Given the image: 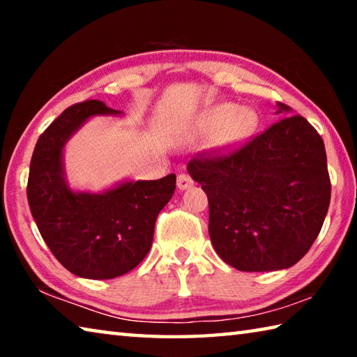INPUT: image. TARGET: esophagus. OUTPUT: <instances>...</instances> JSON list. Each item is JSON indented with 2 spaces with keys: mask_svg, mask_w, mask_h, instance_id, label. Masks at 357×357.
<instances>
[{
  "mask_svg": "<svg viewBox=\"0 0 357 357\" xmlns=\"http://www.w3.org/2000/svg\"><path fill=\"white\" fill-rule=\"evenodd\" d=\"M193 185V179L189 176V174L185 173H181L178 176V189L179 190H185L189 189V187Z\"/></svg>",
  "mask_w": 357,
  "mask_h": 357,
  "instance_id": "1",
  "label": "esophagus"
}]
</instances>
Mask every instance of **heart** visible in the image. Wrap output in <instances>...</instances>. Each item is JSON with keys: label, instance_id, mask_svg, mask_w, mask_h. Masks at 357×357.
<instances>
[{"label": "heart", "instance_id": "heart-1", "mask_svg": "<svg viewBox=\"0 0 357 357\" xmlns=\"http://www.w3.org/2000/svg\"><path fill=\"white\" fill-rule=\"evenodd\" d=\"M257 123L258 118L252 110H247V108L236 110L234 105H222L215 108L204 119V126L208 129L220 128L217 134L219 144H231L244 140L255 130Z\"/></svg>", "mask_w": 357, "mask_h": 357}]
</instances>
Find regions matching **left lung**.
<instances>
[{"label": "left lung", "instance_id": "1", "mask_svg": "<svg viewBox=\"0 0 357 357\" xmlns=\"http://www.w3.org/2000/svg\"><path fill=\"white\" fill-rule=\"evenodd\" d=\"M289 108L279 104L277 113ZM209 203V238L245 273L289 268L321 231L331 202L323 138L288 114L234 149L198 153L187 165Z\"/></svg>", "mask_w": 357, "mask_h": 357}]
</instances>
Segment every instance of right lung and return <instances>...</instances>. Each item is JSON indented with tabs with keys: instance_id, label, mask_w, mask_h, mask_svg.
Returning <instances> with one entry per match:
<instances>
[{
	"instance_id": "obj_1",
	"label": "right lung",
	"mask_w": 357,
	"mask_h": 357,
	"mask_svg": "<svg viewBox=\"0 0 357 357\" xmlns=\"http://www.w3.org/2000/svg\"><path fill=\"white\" fill-rule=\"evenodd\" d=\"M100 100L74 104L40 134L29 165V209L48 249L72 274L107 280L129 273L153 245L155 219L176 189V174L75 193L63 176L68 138L94 114H118Z\"/></svg>"
}]
</instances>
